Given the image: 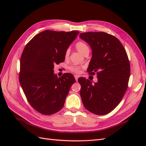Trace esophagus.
<instances>
[{"instance_id": "1", "label": "esophagus", "mask_w": 146, "mask_h": 146, "mask_svg": "<svg viewBox=\"0 0 146 146\" xmlns=\"http://www.w3.org/2000/svg\"><path fill=\"white\" fill-rule=\"evenodd\" d=\"M74 77H75V79H76V80L77 81L78 80V78L79 77L78 76H77V75H76V76H74Z\"/></svg>"}]
</instances>
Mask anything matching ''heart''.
Segmentation results:
<instances>
[{"label":"heart","mask_w":146,"mask_h":146,"mask_svg":"<svg viewBox=\"0 0 146 146\" xmlns=\"http://www.w3.org/2000/svg\"><path fill=\"white\" fill-rule=\"evenodd\" d=\"M76 47L77 49L83 55L85 54L86 52L90 51L89 47H88V45L86 43H85L84 42H82V41H79V42H77L76 44ZM69 54V50L68 49H67L66 50L65 54H64V56L66 58H67L68 57ZM69 70L70 72H72L73 73L80 74L82 71V67H80V66H79L74 64V65H71L69 66Z\"/></svg>","instance_id":"obj_1"}]
</instances>
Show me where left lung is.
<instances>
[{
	"label": "left lung",
	"instance_id": "1",
	"mask_svg": "<svg viewBox=\"0 0 146 146\" xmlns=\"http://www.w3.org/2000/svg\"><path fill=\"white\" fill-rule=\"evenodd\" d=\"M80 38L92 48V58L88 72L97 74L94 84L85 78L78 79L80 96L88 111L105 115L121 102L128 88L130 65L124 47L119 39L103 32L80 34Z\"/></svg>",
	"mask_w": 146,
	"mask_h": 146
}]
</instances>
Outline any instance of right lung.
<instances>
[{"mask_svg": "<svg viewBox=\"0 0 146 146\" xmlns=\"http://www.w3.org/2000/svg\"><path fill=\"white\" fill-rule=\"evenodd\" d=\"M78 31L44 30L26 44L20 61L19 83L29 103L42 114L51 115L63 107L70 86L76 82L69 73L58 77L54 66L64 61V54Z\"/></svg>", "mask_w": 146, "mask_h": 146, "instance_id": "right-lung-1", "label": "right lung"}]
</instances>
